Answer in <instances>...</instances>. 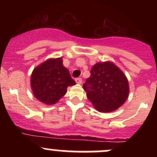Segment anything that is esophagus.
Here are the masks:
<instances>
[{"instance_id": "34e87169", "label": "esophagus", "mask_w": 157, "mask_h": 157, "mask_svg": "<svg viewBox=\"0 0 157 157\" xmlns=\"http://www.w3.org/2000/svg\"><path fill=\"white\" fill-rule=\"evenodd\" d=\"M75 81H76V82L77 84H81L82 83V79L81 78H76L75 79Z\"/></svg>"}]
</instances>
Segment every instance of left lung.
<instances>
[{
	"label": "left lung",
	"instance_id": "obj_1",
	"mask_svg": "<svg viewBox=\"0 0 157 157\" xmlns=\"http://www.w3.org/2000/svg\"><path fill=\"white\" fill-rule=\"evenodd\" d=\"M83 89L99 112H112L125 103L129 85L125 74L111 61L97 63L91 68Z\"/></svg>",
	"mask_w": 157,
	"mask_h": 157
}]
</instances>
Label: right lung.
I'll return each instance as SVG.
<instances>
[{
    "label": "right lung",
    "mask_w": 157,
    "mask_h": 157,
    "mask_svg": "<svg viewBox=\"0 0 157 157\" xmlns=\"http://www.w3.org/2000/svg\"><path fill=\"white\" fill-rule=\"evenodd\" d=\"M30 84L34 96L46 105H54L66 94L68 86L76 84L64 67L61 57L50 58L34 68Z\"/></svg>",
    "instance_id": "obj_1"
}]
</instances>
